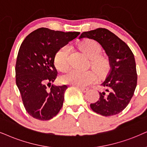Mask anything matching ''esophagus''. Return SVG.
Returning a JSON list of instances; mask_svg holds the SVG:
<instances>
[{
	"label": "esophagus",
	"instance_id": "1",
	"mask_svg": "<svg viewBox=\"0 0 147 147\" xmlns=\"http://www.w3.org/2000/svg\"><path fill=\"white\" fill-rule=\"evenodd\" d=\"M79 87L81 89V90H82V92H87L89 90L88 88H86V87H81V86H79Z\"/></svg>",
	"mask_w": 147,
	"mask_h": 147
}]
</instances>
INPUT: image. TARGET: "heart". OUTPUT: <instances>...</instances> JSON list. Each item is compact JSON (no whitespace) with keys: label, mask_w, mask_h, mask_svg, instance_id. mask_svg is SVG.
Returning <instances> with one entry per match:
<instances>
[{"label":"heart","mask_w":147,"mask_h":147,"mask_svg":"<svg viewBox=\"0 0 147 147\" xmlns=\"http://www.w3.org/2000/svg\"><path fill=\"white\" fill-rule=\"evenodd\" d=\"M80 50L84 54L92 60V68L98 72L102 74L107 67V62L99 57L101 53V47L97 42L92 39H86L79 44ZM70 49L68 46L65 45L61 47L55 53L54 64L55 67L60 71H66L68 68V55ZM96 76L92 71H80L72 70L66 75H63L61 81L66 84H72L78 86H87L95 82Z\"/></svg>","instance_id":"obj_1"}]
</instances>
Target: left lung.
Wrapping results in <instances>:
<instances>
[{"mask_svg":"<svg viewBox=\"0 0 147 147\" xmlns=\"http://www.w3.org/2000/svg\"><path fill=\"white\" fill-rule=\"evenodd\" d=\"M94 39L101 45L109 57L110 70L101 85L99 100L91 104L94 112L102 116L117 115L125 109L132 98L137 85L136 62L127 45L106 28L84 32L79 38Z\"/></svg>","mask_w":147,"mask_h":147,"instance_id":"1","label":"left lung"}]
</instances>
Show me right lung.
I'll return each mask as SVG.
<instances>
[{
  "instance_id": "obj_1",
  "label": "right lung",
  "mask_w": 147,
  "mask_h": 147,
  "mask_svg": "<svg viewBox=\"0 0 147 147\" xmlns=\"http://www.w3.org/2000/svg\"><path fill=\"white\" fill-rule=\"evenodd\" d=\"M79 32H64L40 28L26 37L18 51L16 64V85L28 113L47 121L62 109L67 86L50 85L56 79V52L77 38Z\"/></svg>"
}]
</instances>
